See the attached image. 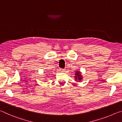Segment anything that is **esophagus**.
<instances>
[{"mask_svg": "<svg viewBox=\"0 0 122 122\" xmlns=\"http://www.w3.org/2000/svg\"><path fill=\"white\" fill-rule=\"evenodd\" d=\"M60 71H61L62 72H63V71H65V69H61Z\"/></svg>", "mask_w": 122, "mask_h": 122, "instance_id": "1", "label": "esophagus"}]
</instances>
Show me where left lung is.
Masks as SVG:
<instances>
[{"mask_svg":"<svg viewBox=\"0 0 122 122\" xmlns=\"http://www.w3.org/2000/svg\"><path fill=\"white\" fill-rule=\"evenodd\" d=\"M82 78H83V77H82V75L81 72L80 71H75V77H74V78L75 79V81H79L78 82L81 81L82 80Z\"/></svg>","mask_w":122,"mask_h":122,"instance_id":"1","label":"left lung"}]
</instances>
